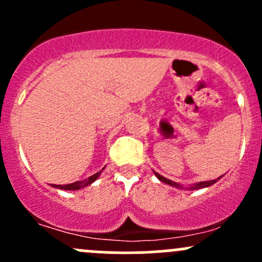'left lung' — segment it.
<instances>
[{"instance_id":"1","label":"left lung","mask_w":262,"mask_h":262,"mask_svg":"<svg viewBox=\"0 0 262 262\" xmlns=\"http://www.w3.org/2000/svg\"><path fill=\"white\" fill-rule=\"evenodd\" d=\"M153 172H155V171H153ZM155 175H156V178L158 179V180H160V181H162V182H165V184H167V185H171V186H173V187H178V189H184V187H182L180 184H178V182H175V181H171V180H168V179H166V178H163V176H161L160 173L155 172ZM221 178H222V176H221ZM221 178H218V179H216V180H210V181H202V182H196V184L191 185V186H190V187H187V189H189V190H198V189H203V187L212 186V185H213V184H215V182L218 181L219 179H221Z\"/></svg>"}]
</instances>
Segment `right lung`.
I'll list each match as a JSON object with an SVG mask.
<instances>
[{
  "label": "right lung",
  "instance_id": "1",
  "mask_svg": "<svg viewBox=\"0 0 262 262\" xmlns=\"http://www.w3.org/2000/svg\"><path fill=\"white\" fill-rule=\"evenodd\" d=\"M102 170H104V168H102ZM101 171L96 172L95 175L90 176L89 179H84V180L76 181V182H72V184H67V185H52V186L57 187V189H62V190H80V189H83V187L89 186V185H91L92 182L96 181L97 178L100 176V173H101Z\"/></svg>",
  "mask_w": 262,
  "mask_h": 262
}]
</instances>
